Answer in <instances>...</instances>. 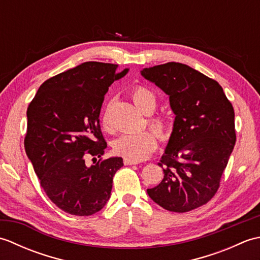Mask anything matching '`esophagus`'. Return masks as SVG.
I'll use <instances>...</instances> for the list:
<instances>
[{
    "mask_svg": "<svg viewBox=\"0 0 260 260\" xmlns=\"http://www.w3.org/2000/svg\"><path fill=\"white\" fill-rule=\"evenodd\" d=\"M139 161H135V159H132V158H124V164L125 165H135V164H139Z\"/></svg>",
    "mask_w": 260,
    "mask_h": 260,
    "instance_id": "1",
    "label": "esophagus"
}]
</instances>
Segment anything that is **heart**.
I'll list each match as a JSON object with an SVG mask.
<instances>
[{"instance_id": "heart-1", "label": "heart", "mask_w": 260, "mask_h": 260, "mask_svg": "<svg viewBox=\"0 0 260 260\" xmlns=\"http://www.w3.org/2000/svg\"><path fill=\"white\" fill-rule=\"evenodd\" d=\"M132 99L134 104L139 107L144 114H151L156 107V97L154 93L147 89L145 87H135L131 92ZM152 128L156 132L158 135L165 136L168 133L169 126L167 120L159 116H154L148 119ZM103 126L106 131H112V126L109 123L108 112H105L103 116ZM157 145L156 136L152 132H141V133L135 134H125L118 137L114 142V150L115 152L123 155L127 158L135 159V161H141V159L146 158L150 154L155 150Z\"/></svg>"}]
</instances>
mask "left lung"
Wrapping results in <instances>:
<instances>
[{
	"instance_id": "1",
	"label": "left lung",
	"mask_w": 260,
	"mask_h": 260,
	"mask_svg": "<svg viewBox=\"0 0 260 260\" xmlns=\"http://www.w3.org/2000/svg\"><path fill=\"white\" fill-rule=\"evenodd\" d=\"M141 75L167 93L175 115L158 163L164 178L147 194L165 210L187 212L218 190L236 144L234 107L217 81L186 64L168 62Z\"/></svg>"
}]
</instances>
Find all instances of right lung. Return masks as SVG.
I'll return each instance as SVG.
<instances>
[{"mask_svg":"<svg viewBox=\"0 0 260 260\" xmlns=\"http://www.w3.org/2000/svg\"><path fill=\"white\" fill-rule=\"evenodd\" d=\"M128 70L84 62L46 80L27 107L25 153L46 194L64 212L91 215L109 200L124 164L118 156L97 161L107 147L99 114L108 87ZM88 153L95 159L90 167Z\"/></svg>","mask_w":260,"mask_h":260,"instance_id":"1","label":"right lung"}]
</instances>
